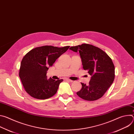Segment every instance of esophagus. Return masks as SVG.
<instances>
[{"label":"esophagus","instance_id":"obj_1","mask_svg":"<svg viewBox=\"0 0 134 134\" xmlns=\"http://www.w3.org/2000/svg\"><path fill=\"white\" fill-rule=\"evenodd\" d=\"M64 80L67 81H69V82H73L72 81H71V80H69V79H67V78H65V79H64Z\"/></svg>","mask_w":134,"mask_h":134}]
</instances>
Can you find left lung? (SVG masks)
<instances>
[{"mask_svg":"<svg viewBox=\"0 0 134 134\" xmlns=\"http://www.w3.org/2000/svg\"><path fill=\"white\" fill-rule=\"evenodd\" d=\"M70 50L80 53L83 68L91 76L89 84L81 83L77 95L87 101L99 99L114 79V66L110 57L101 49L88 44L71 47Z\"/></svg>","mask_w":134,"mask_h":134,"instance_id":"left-lung-1","label":"left lung"}]
</instances>
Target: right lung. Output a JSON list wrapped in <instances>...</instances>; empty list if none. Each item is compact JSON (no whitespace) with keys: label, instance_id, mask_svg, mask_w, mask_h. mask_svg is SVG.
I'll return each instance as SVG.
<instances>
[{"label":"right lung","instance_id":"obj_1","mask_svg":"<svg viewBox=\"0 0 134 134\" xmlns=\"http://www.w3.org/2000/svg\"><path fill=\"white\" fill-rule=\"evenodd\" d=\"M70 47L58 48L51 46L37 47L29 51L21 63L19 76L26 92L34 98L45 100L57 93L63 80L47 79L50 67Z\"/></svg>","mask_w":134,"mask_h":134}]
</instances>
